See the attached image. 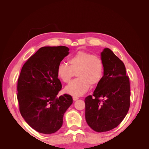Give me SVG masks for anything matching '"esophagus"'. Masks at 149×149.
<instances>
[{
	"mask_svg": "<svg viewBox=\"0 0 149 149\" xmlns=\"http://www.w3.org/2000/svg\"><path fill=\"white\" fill-rule=\"evenodd\" d=\"M73 101H76V100H79V97H76V96H73Z\"/></svg>",
	"mask_w": 149,
	"mask_h": 149,
	"instance_id": "34e87169",
	"label": "esophagus"
}]
</instances>
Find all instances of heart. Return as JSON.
<instances>
[{
  "label": "heart",
  "instance_id": "b5f03b06",
  "mask_svg": "<svg viewBox=\"0 0 149 149\" xmlns=\"http://www.w3.org/2000/svg\"><path fill=\"white\" fill-rule=\"evenodd\" d=\"M68 63H60L56 72L58 77L65 83H70L76 73L78 78L65 88V92L71 96L83 95L90 86H96L102 79L104 67L101 58L97 56L79 51L69 58Z\"/></svg>",
  "mask_w": 149,
  "mask_h": 149
}]
</instances>
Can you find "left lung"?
Returning a JSON list of instances; mask_svg holds the SVG:
<instances>
[{
	"label": "left lung",
	"mask_w": 149,
	"mask_h": 149,
	"mask_svg": "<svg viewBox=\"0 0 149 149\" xmlns=\"http://www.w3.org/2000/svg\"><path fill=\"white\" fill-rule=\"evenodd\" d=\"M101 56L104 67L102 79L93 95L84 100L86 120L97 132L109 131L123 121L129 109L130 97L124 63L109 48L104 49Z\"/></svg>",
	"instance_id": "left-lung-1"
}]
</instances>
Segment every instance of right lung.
Here are the masks:
<instances>
[{
	"label": "right lung",
	"mask_w": 149,
	"mask_h": 149,
	"mask_svg": "<svg viewBox=\"0 0 149 149\" xmlns=\"http://www.w3.org/2000/svg\"><path fill=\"white\" fill-rule=\"evenodd\" d=\"M65 46L40 48L25 62L17 83V100L22 116L40 133H55L63 125L65 112L73 98L57 97L62 86L58 78V64L68 54Z\"/></svg>",
	"instance_id": "add662e5"
}]
</instances>
